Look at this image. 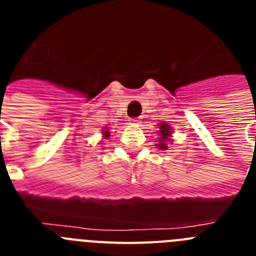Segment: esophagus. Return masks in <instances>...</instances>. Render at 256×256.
I'll use <instances>...</instances> for the list:
<instances>
[{"instance_id":"34e87169","label":"esophagus","mask_w":256,"mask_h":256,"mask_svg":"<svg viewBox=\"0 0 256 256\" xmlns=\"http://www.w3.org/2000/svg\"><path fill=\"white\" fill-rule=\"evenodd\" d=\"M130 124H132V126H141V119H140V118L132 119V120H130Z\"/></svg>"}]
</instances>
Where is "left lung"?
Here are the masks:
<instances>
[{"instance_id": "1", "label": "left lung", "mask_w": 256, "mask_h": 256, "mask_svg": "<svg viewBox=\"0 0 256 256\" xmlns=\"http://www.w3.org/2000/svg\"><path fill=\"white\" fill-rule=\"evenodd\" d=\"M156 128H158V136L159 138L156 142V148H160V150H168V144L173 142L172 137H173V128L170 126V124L162 122L160 124H156Z\"/></svg>"}]
</instances>
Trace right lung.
Segmentation results:
<instances>
[{"instance_id":"1","label":"right lung","mask_w":256,"mask_h":256,"mask_svg":"<svg viewBox=\"0 0 256 256\" xmlns=\"http://www.w3.org/2000/svg\"><path fill=\"white\" fill-rule=\"evenodd\" d=\"M101 132H102V140H108L110 137V128H108V126H105Z\"/></svg>"}]
</instances>
